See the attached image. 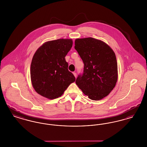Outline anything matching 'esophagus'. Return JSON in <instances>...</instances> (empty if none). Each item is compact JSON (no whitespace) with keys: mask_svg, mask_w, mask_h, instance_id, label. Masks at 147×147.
Here are the masks:
<instances>
[{"mask_svg":"<svg viewBox=\"0 0 147 147\" xmlns=\"http://www.w3.org/2000/svg\"><path fill=\"white\" fill-rule=\"evenodd\" d=\"M73 75L74 76V77H76V78L77 77V73H76V72H73Z\"/></svg>","mask_w":147,"mask_h":147,"instance_id":"esophagus-1","label":"esophagus"}]
</instances>
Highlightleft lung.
I'll return each instance as SVG.
<instances>
[{"instance_id": "8db88e82", "label": "left lung", "mask_w": 147, "mask_h": 147, "mask_svg": "<svg viewBox=\"0 0 147 147\" xmlns=\"http://www.w3.org/2000/svg\"><path fill=\"white\" fill-rule=\"evenodd\" d=\"M74 48L84 64L83 74L78 77L76 84L91 100L105 98L118 79L115 52L105 42L92 37L77 38Z\"/></svg>"}]
</instances>
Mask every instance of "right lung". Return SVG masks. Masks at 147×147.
Here are the masks:
<instances>
[{"label":"right lung","instance_id":"1","mask_svg":"<svg viewBox=\"0 0 147 147\" xmlns=\"http://www.w3.org/2000/svg\"><path fill=\"white\" fill-rule=\"evenodd\" d=\"M72 45V39L60 38L45 42L36 51L30 77L34 89L40 95L50 100L59 98L76 81L65 59Z\"/></svg>","mask_w":147,"mask_h":147}]
</instances>
